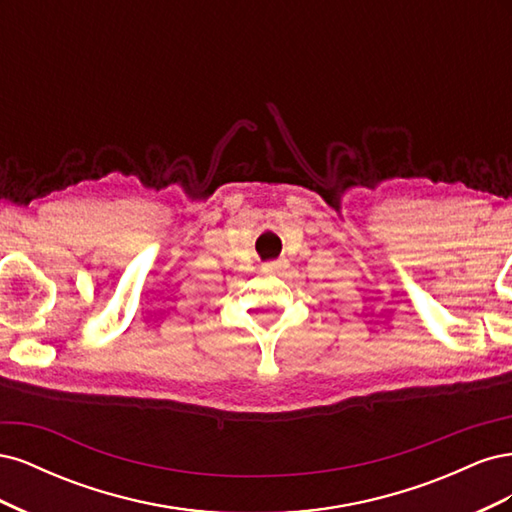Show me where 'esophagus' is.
I'll return each mask as SVG.
<instances>
[{"instance_id":"1","label":"esophagus","mask_w":512,"mask_h":512,"mask_svg":"<svg viewBox=\"0 0 512 512\" xmlns=\"http://www.w3.org/2000/svg\"><path fill=\"white\" fill-rule=\"evenodd\" d=\"M282 269H286V260H273V262H265V265H262V271L271 273V275L280 273Z\"/></svg>"}]
</instances>
